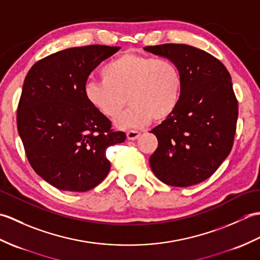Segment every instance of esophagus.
Listing matches in <instances>:
<instances>
[{
	"label": "esophagus",
	"instance_id": "obj_1",
	"mask_svg": "<svg viewBox=\"0 0 260 260\" xmlns=\"http://www.w3.org/2000/svg\"><path fill=\"white\" fill-rule=\"evenodd\" d=\"M126 136H127V140L135 141L141 136V133H140V132H137V131H128L126 133Z\"/></svg>",
	"mask_w": 260,
	"mask_h": 260
}]
</instances>
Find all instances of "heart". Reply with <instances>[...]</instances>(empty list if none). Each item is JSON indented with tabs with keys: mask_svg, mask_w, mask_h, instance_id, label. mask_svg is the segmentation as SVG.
<instances>
[{
	"mask_svg": "<svg viewBox=\"0 0 260 260\" xmlns=\"http://www.w3.org/2000/svg\"><path fill=\"white\" fill-rule=\"evenodd\" d=\"M102 80L87 81L84 97L90 107L114 120L126 103L127 112L116 120L120 128L162 121L172 115L181 99L183 79L174 62L135 53H125L105 64Z\"/></svg>",
	"mask_w": 260,
	"mask_h": 260,
	"instance_id": "obj_1",
	"label": "heart"
}]
</instances>
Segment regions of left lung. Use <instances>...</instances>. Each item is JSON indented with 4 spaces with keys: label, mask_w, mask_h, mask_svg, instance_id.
Here are the masks:
<instances>
[{
    "label": "left lung",
    "mask_w": 260,
    "mask_h": 260,
    "mask_svg": "<svg viewBox=\"0 0 260 260\" xmlns=\"http://www.w3.org/2000/svg\"><path fill=\"white\" fill-rule=\"evenodd\" d=\"M144 50L174 62L183 79L175 112L151 131L158 142L151 169L168 185L200 183L233 148L238 102L229 71L210 53L187 45L167 43Z\"/></svg>",
    "instance_id": "obj_1"
}]
</instances>
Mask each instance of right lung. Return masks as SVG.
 Segmentation results:
<instances>
[{"mask_svg":"<svg viewBox=\"0 0 260 260\" xmlns=\"http://www.w3.org/2000/svg\"><path fill=\"white\" fill-rule=\"evenodd\" d=\"M119 49H64L39 60L25 77L19 135L35 172L59 190L85 192L98 185L110 170L107 147L126 140L84 97L88 76Z\"/></svg>","mask_w":260,"mask_h":260,"instance_id":"1","label":"right lung"}]
</instances>
